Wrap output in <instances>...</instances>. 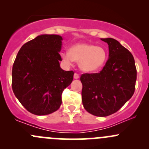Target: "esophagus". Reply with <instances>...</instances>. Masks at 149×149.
I'll return each mask as SVG.
<instances>
[{"label": "esophagus", "mask_w": 149, "mask_h": 149, "mask_svg": "<svg viewBox=\"0 0 149 149\" xmlns=\"http://www.w3.org/2000/svg\"><path fill=\"white\" fill-rule=\"evenodd\" d=\"M73 78H74L75 79H79V73H74V76H73Z\"/></svg>", "instance_id": "34e87169"}]
</instances>
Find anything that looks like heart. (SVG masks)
<instances>
[{"instance_id": "1", "label": "heart", "mask_w": 149, "mask_h": 149, "mask_svg": "<svg viewBox=\"0 0 149 149\" xmlns=\"http://www.w3.org/2000/svg\"><path fill=\"white\" fill-rule=\"evenodd\" d=\"M64 63L71 65L73 61L79 63V68L86 73L101 70L107 59V53L102 47L87 43H79L70 47L68 52L61 53Z\"/></svg>"}]
</instances>
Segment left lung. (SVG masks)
I'll use <instances>...</instances> for the list:
<instances>
[{
  "label": "left lung",
  "instance_id": "left-lung-1",
  "mask_svg": "<svg viewBox=\"0 0 149 149\" xmlns=\"http://www.w3.org/2000/svg\"><path fill=\"white\" fill-rule=\"evenodd\" d=\"M109 45V58L97 73L81 76L82 102L86 110L97 117L115 113L133 95L137 71L133 55L116 40L101 39Z\"/></svg>",
  "mask_w": 149,
  "mask_h": 149
}]
</instances>
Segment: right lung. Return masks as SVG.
I'll return each instance as SVG.
<instances>
[{
    "label": "right lung",
    "mask_w": 149,
    "mask_h": 149,
    "mask_svg": "<svg viewBox=\"0 0 149 149\" xmlns=\"http://www.w3.org/2000/svg\"><path fill=\"white\" fill-rule=\"evenodd\" d=\"M63 38L42 34L21 47L12 68V88L31 113L46 115L58 110L63 91L71 84L74 72L60 66Z\"/></svg>",
    "instance_id": "obj_1"
}]
</instances>
